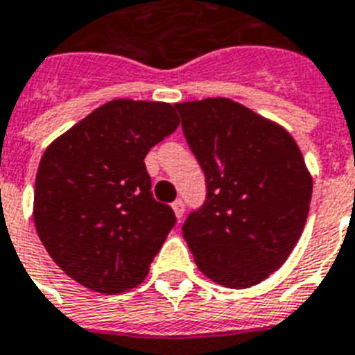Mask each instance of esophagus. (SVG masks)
Returning <instances> with one entry per match:
<instances>
[{
  "label": "esophagus",
  "instance_id": "obj_1",
  "mask_svg": "<svg viewBox=\"0 0 355 355\" xmlns=\"http://www.w3.org/2000/svg\"><path fill=\"white\" fill-rule=\"evenodd\" d=\"M173 210H175V214H177V218L178 220H182V216H184V202L182 201H175L171 205Z\"/></svg>",
  "mask_w": 355,
  "mask_h": 355
}]
</instances>
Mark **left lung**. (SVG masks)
I'll use <instances>...</instances> for the list:
<instances>
[{
	"instance_id": "1",
	"label": "left lung",
	"mask_w": 355,
	"mask_h": 355,
	"mask_svg": "<svg viewBox=\"0 0 355 355\" xmlns=\"http://www.w3.org/2000/svg\"><path fill=\"white\" fill-rule=\"evenodd\" d=\"M175 107L207 177V202L182 227L197 268L229 288L259 285L304 232L313 177L302 150L281 124L231 98Z\"/></svg>"
}]
</instances>
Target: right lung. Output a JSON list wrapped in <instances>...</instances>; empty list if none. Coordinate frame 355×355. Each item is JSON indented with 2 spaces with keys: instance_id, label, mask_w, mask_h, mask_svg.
Instances as JSON below:
<instances>
[{
  "instance_id": "obj_1",
  "label": "right lung",
  "mask_w": 355,
  "mask_h": 355,
  "mask_svg": "<svg viewBox=\"0 0 355 355\" xmlns=\"http://www.w3.org/2000/svg\"><path fill=\"white\" fill-rule=\"evenodd\" d=\"M167 102L115 98L76 123L42 154L33 221L64 274L102 294L147 277L177 218L154 201L145 156L178 128Z\"/></svg>"
}]
</instances>
